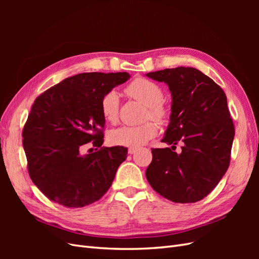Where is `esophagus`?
<instances>
[{"label": "esophagus", "instance_id": "obj_1", "mask_svg": "<svg viewBox=\"0 0 259 259\" xmlns=\"http://www.w3.org/2000/svg\"><path fill=\"white\" fill-rule=\"evenodd\" d=\"M136 151H137V149H136V148H130L128 150H127L128 154H134Z\"/></svg>", "mask_w": 259, "mask_h": 259}]
</instances>
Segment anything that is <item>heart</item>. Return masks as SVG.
<instances>
[{
	"label": "heart",
	"mask_w": 259,
	"mask_h": 259,
	"mask_svg": "<svg viewBox=\"0 0 259 259\" xmlns=\"http://www.w3.org/2000/svg\"><path fill=\"white\" fill-rule=\"evenodd\" d=\"M125 93L132 98L147 106L146 115L163 122L167 116V109L163 103L164 92L160 85L146 77H136L126 88ZM119 95L115 91H109L100 100V110L104 119L115 122L119 115ZM158 125L148 121L140 125H123L109 133V142L114 146L137 148L145 145L158 135Z\"/></svg>",
	"instance_id": "1"
}]
</instances>
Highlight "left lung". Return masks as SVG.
<instances>
[{
  "label": "left lung",
  "instance_id": "8db88e82",
  "mask_svg": "<svg viewBox=\"0 0 259 259\" xmlns=\"http://www.w3.org/2000/svg\"><path fill=\"white\" fill-rule=\"evenodd\" d=\"M146 75L166 83L171 93L170 122L162 139L171 149H151L146 177L153 190L171 202H198L221 182L230 164L234 125L226 94L195 68L164 69ZM178 142L180 154L174 151Z\"/></svg>",
  "mask_w": 259,
  "mask_h": 259
}]
</instances>
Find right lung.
<instances>
[{
    "instance_id": "right-lung-1",
    "label": "right lung",
    "mask_w": 259,
    "mask_h": 259,
    "mask_svg": "<svg viewBox=\"0 0 259 259\" xmlns=\"http://www.w3.org/2000/svg\"><path fill=\"white\" fill-rule=\"evenodd\" d=\"M127 72H86L70 76L36 97L22 131L31 180L51 201L83 207L98 201L112 185L127 148L101 147L105 119L100 100ZM93 141L100 147L82 156Z\"/></svg>"
}]
</instances>
